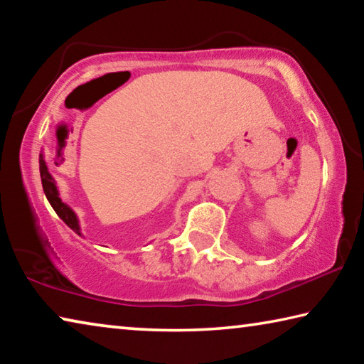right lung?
<instances>
[{
  "label": "right lung",
  "instance_id": "add662e5",
  "mask_svg": "<svg viewBox=\"0 0 364 364\" xmlns=\"http://www.w3.org/2000/svg\"><path fill=\"white\" fill-rule=\"evenodd\" d=\"M40 176H41L43 191H45L46 199L49 200V204H51V207L54 208V212L58 213V217L63 220L72 231H75L78 236H82V228H80V221H78L77 213L73 212L72 208L65 204V202H63V199H60L56 181H54V178L51 176V173H49L43 154H40Z\"/></svg>",
  "mask_w": 364,
  "mask_h": 364
}]
</instances>
